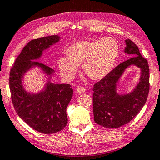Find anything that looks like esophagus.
I'll return each instance as SVG.
<instances>
[{
    "label": "esophagus",
    "instance_id": "34e87169",
    "mask_svg": "<svg viewBox=\"0 0 160 160\" xmlns=\"http://www.w3.org/2000/svg\"><path fill=\"white\" fill-rule=\"evenodd\" d=\"M77 92L79 93V94H82V93L85 92V88H83V87H81V86H78L76 88Z\"/></svg>",
    "mask_w": 160,
    "mask_h": 160
}]
</instances>
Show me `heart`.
<instances>
[{"instance_id":"b5f03b06","label":"heart","mask_w":160,"mask_h":160,"mask_svg":"<svg viewBox=\"0 0 160 160\" xmlns=\"http://www.w3.org/2000/svg\"><path fill=\"white\" fill-rule=\"evenodd\" d=\"M68 57H61L59 67L62 75L71 78L83 63L85 74L92 80H98L112 71L119 54V45L112 38L96 41L82 40L71 45Z\"/></svg>"}]
</instances>
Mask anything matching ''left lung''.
Instances as JSON below:
<instances>
[{"label":"left lung","instance_id":"1","mask_svg":"<svg viewBox=\"0 0 160 160\" xmlns=\"http://www.w3.org/2000/svg\"><path fill=\"white\" fill-rule=\"evenodd\" d=\"M124 52L132 56L96 82L93 88V112L97 124L106 128H118L136 117L146 103L150 89V70L146 59L130 39L125 40ZM131 65L142 69L140 82L133 92L120 95L116 92L117 82L125 69Z\"/></svg>","mask_w":160,"mask_h":160}]
</instances>
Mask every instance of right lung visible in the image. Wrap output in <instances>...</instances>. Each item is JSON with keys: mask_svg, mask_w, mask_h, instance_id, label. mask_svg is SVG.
Segmentation results:
<instances>
[{"mask_svg": "<svg viewBox=\"0 0 160 160\" xmlns=\"http://www.w3.org/2000/svg\"><path fill=\"white\" fill-rule=\"evenodd\" d=\"M59 40L57 35L31 40L17 57L10 72L9 84L12 102L17 115L28 125L42 133L59 132L66 126V108L71 100L73 90L69 84L48 82L44 91L31 94L23 88V75L32 66H38L50 75L51 68L37 62L42 51Z\"/></svg>", "mask_w": 160, "mask_h": 160, "instance_id": "right-lung-1", "label": "right lung"}]
</instances>
